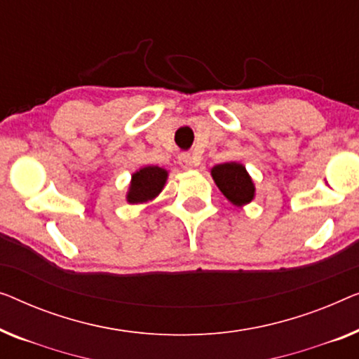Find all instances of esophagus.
<instances>
[{
  "label": "esophagus",
  "instance_id": "esophagus-1",
  "mask_svg": "<svg viewBox=\"0 0 359 359\" xmlns=\"http://www.w3.org/2000/svg\"><path fill=\"white\" fill-rule=\"evenodd\" d=\"M178 160H180V165L184 170H192L197 165L196 157H194V155H191V154H181Z\"/></svg>",
  "mask_w": 359,
  "mask_h": 359
}]
</instances>
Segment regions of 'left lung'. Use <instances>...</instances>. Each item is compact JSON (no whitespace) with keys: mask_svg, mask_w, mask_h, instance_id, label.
I'll return each instance as SVG.
<instances>
[{"mask_svg":"<svg viewBox=\"0 0 359 359\" xmlns=\"http://www.w3.org/2000/svg\"><path fill=\"white\" fill-rule=\"evenodd\" d=\"M217 188L233 205L243 207L256 197V184L248 173L246 167L240 162H226L215 165L210 170Z\"/></svg>","mask_w":359,"mask_h":359,"instance_id":"1","label":"left lung"}]
</instances>
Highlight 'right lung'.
<instances>
[{
    "label": "right lung",
    "mask_w": 359,
    "mask_h": 359,
    "mask_svg": "<svg viewBox=\"0 0 359 359\" xmlns=\"http://www.w3.org/2000/svg\"><path fill=\"white\" fill-rule=\"evenodd\" d=\"M168 180V171L157 165H147L131 175V183L126 192L129 204H147L163 191Z\"/></svg>",
    "instance_id": "right-lung-1"
}]
</instances>
